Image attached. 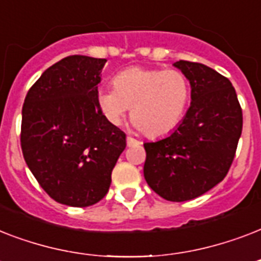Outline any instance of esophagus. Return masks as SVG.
Wrapping results in <instances>:
<instances>
[{
	"mask_svg": "<svg viewBox=\"0 0 261 261\" xmlns=\"http://www.w3.org/2000/svg\"><path fill=\"white\" fill-rule=\"evenodd\" d=\"M139 141H137L133 137H127V146H135V145H139Z\"/></svg>",
	"mask_w": 261,
	"mask_h": 261,
	"instance_id": "34e87169",
	"label": "esophagus"
}]
</instances>
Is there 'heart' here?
Wrapping results in <instances>:
<instances>
[{
  "instance_id": "b5f03b06",
  "label": "heart",
  "mask_w": 261,
  "mask_h": 261,
  "mask_svg": "<svg viewBox=\"0 0 261 261\" xmlns=\"http://www.w3.org/2000/svg\"><path fill=\"white\" fill-rule=\"evenodd\" d=\"M114 89L98 90L97 102L112 124H120L131 108L134 126L150 138L168 135L186 114L191 85L180 70L128 67L112 80Z\"/></svg>"
}]
</instances>
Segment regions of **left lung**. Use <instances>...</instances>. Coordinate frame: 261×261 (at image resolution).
<instances>
[{"label":"left lung","instance_id":"8db88e82","mask_svg":"<svg viewBox=\"0 0 261 261\" xmlns=\"http://www.w3.org/2000/svg\"><path fill=\"white\" fill-rule=\"evenodd\" d=\"M173 66L190 81L191 106L169 137L143 143V174L161 198L186 202L225 178L243 131V111L231 83L218 71L188 61Z\"/></svg>","mask_w":261,"mask_h":261}]
</instances>
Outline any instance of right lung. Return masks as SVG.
Returning <instances> with one entry per match:
<instances>
[{
	"instance_id": "add662e5",
	"label": "right lung",
	"mask_w": 261,
	"mask_h": 261,
	"mask_svg": "<svg viewBox=\"0 0 261 261\" xmlns=\"http://www.w3.org/2000/svg\"><path fill=\"white\" fill-rule=\"evenodd\" d=\"M107 59L70 55L54 63L24 100L21 150L58 203L88 207L107 195L126 134L102 115L97 84Z\"/></svg>"
}]
</instances>
